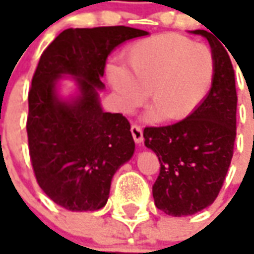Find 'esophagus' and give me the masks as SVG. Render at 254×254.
<instances>
[{
    "label": "esophagus",
    "mask_w": 254,
    "mask_h": 254,
    "mask_svg": "<svg viewBox=\"0 0 254 254\" xmlns=\"http://www.w3.org/2000/svg\"><path fill=\"white\" fill-rule=\"evenodd\" d=\"M131 134H132V138L136 143H141L143 141V131H142V127L139 124H132L131 126Z\"/></svg>",
    "instance_id": "esophagus-1"
}]
</instances>
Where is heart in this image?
Masks as SVG:
<instances>
[{
  "label": "heart",
  "mask_w": 254,
  "mask_h": 254,
  "mask_svg": "<svg viewBox=\"0 0 254 254\" xmlns=\"http://www.w3.org/2000/svg\"><path fill=\"white\" fill-rule=\"evenodd\" d=\"M123 65L108 66V80L124 112L150 98V119L188 118L209 93L216 60L208 45L179 34L142 39L124 52Z\"/></svg>",
  "instance_id": "b5f03b06"
}]
</instances>
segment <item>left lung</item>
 Instances as JSON below:
<instances>
[{
  "mask_svg": "<svg viewBox=\"0 0 254 254\" xmlns=\"http://www.w3.org/2000/svg\"><path fill=\"white\" fill-rule=\"evenodd\" d=\"M216 72L209 94L178 123L145 127V145L157 154L160 172L153 185L156 206L171 216H189L209 206L222 189L237 136L235 75L223 42L205 30Z\"/></svg>",
  "mask_w": 254,
  "mask_h": 254,
  "instance_id": "left-lung-1",
  "label": "left lung"
}]
</instances>
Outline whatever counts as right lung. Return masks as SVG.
Returning a JSON list of instances; mask_svg holds the SVG:
<instances>
[{"mask_svg": "<svg viewBox=\"0 0 254 254\" xmlns=\"http://www.w3.org/2000/svg\"><path fill=\"white\" fill-rule=\"evenodd\" d=\"M146 31L124 26L68 28L44 50L28 91L27 136L39 188L68 210L105 206L113 174L134 153L130 122L122 113L104 112L105 61L118 45ZM61 73L78 76L81 97L60 102L54 86Z\"/></svg>", "mask_w": 254, "mask_h": 254, "instance_id": "add662e5", "label": "right lung"}]
</instances>
